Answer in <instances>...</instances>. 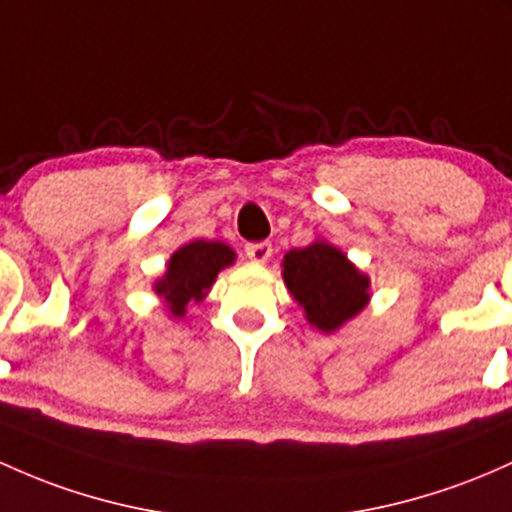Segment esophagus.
<instances>
[{
	"label": "esophagus",
	"instance_id": "obj_1",
	"mask_svg": "<svg viewBox=\"0 0 512 512\" xmlns=\"http://www.w3.org/2000/svg\"><path fill=\"white\" fill-rule=\"evenodd\" d=\"M245 255L250 257L252 262H260V265H265L269 257H272V243H250L245 247Z\"/></svg>",
	"mask_w": 512,
	"mask_h": 512
}]
</instances>
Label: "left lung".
I'll list each match as a JSON object with an SVG mask.
<instances>
[{
    "instance_id": "left-lung-1",
    "label": "left lung",
    "mask_w": 512,
    "mask_h": 512,
    "mask_svg": "<svg viewBox=\"0 0 512 512\" xmlns=\"http://www.w3.org/2000/svg\"><path fill=\"white\" fill-rule=\"evenodd\" d=\"M284 282L306 320L323 333H335L369 303V277L335 245L316 240L289 250L282 262Z\"/></svg>"
}]
</instances>
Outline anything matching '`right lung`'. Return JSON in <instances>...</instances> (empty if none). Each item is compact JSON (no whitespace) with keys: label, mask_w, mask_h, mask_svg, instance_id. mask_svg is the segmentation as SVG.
<instances>
[{"label":"right lung","mask_w":512,"mask_h":512,"mask_svg":"<svg viewBox=\"0 0 512 512\" xmlns=\"http://www.w3.org/2000/svg\"><path fill=\"white\" fill-rule=\"evenodd\" d=\"M235 262V252L218 240H192L182 245L167 262V272L155 282V294L165 299L174 318H184L189 303L209 294L218 272Z\"/></svg>","instance_id":"add662e5"}]
</instances>
